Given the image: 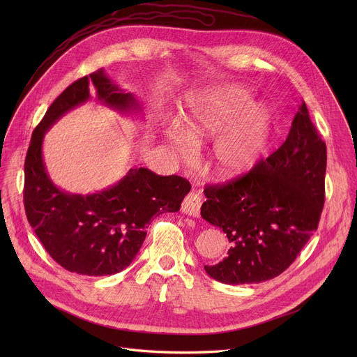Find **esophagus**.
Segmentation results:
<instances>
[{
	"label": "esophagus",
	"mask_w": 357,
	"mask_h": 357,
	"mask_svg": "<svg viewBox=\"0 0 357 357\" xmlns=\"http://www.w3.org/2000/svg\"><path fill=\"white\" fill-rule=\"evenodd\" d=\"M200 206H202V195L199 192H189L183 202H182V206H181V211L185 213V215H189V216H193V218H197L199 213H200Z\"/></svg>",
	"instance_id": "1"
}]
</instances>
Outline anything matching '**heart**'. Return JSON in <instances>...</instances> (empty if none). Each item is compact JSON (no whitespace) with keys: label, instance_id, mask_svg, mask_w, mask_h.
Returning <instances> with one entry per match:
<instances>
[{"label":"heart","instance_id":"1","mask_svg":"<svg viewBox=\"0 0 357 357\" xmlns=\"http://www.w3.org/2000/svg\"><path fill=\"white\" fill-rule=\"evenodd\" d=\"M250 93L237 84H225L193 94L183 113V130L175 127L169 142L182 160L193 155L188 139L203 141L216 138L209 165L223 179L241 176L256 167L267 148L273 114L259 101H248Z\"/></svg>","mask_w":357,"mask_h":357}]
</instances>
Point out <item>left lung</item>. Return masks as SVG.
Returning <instances> with one entry per match:
<instances>
[{
    "label": "left lung",
    "mask_w": 357,
    "mask_h": 357,
    "mask_svg": "<svg viewBox=\"0 0 357 357\" xmlns=\"http://www.w3.org/2000/svg\"><path fill=\"white\" fill-rule=\"evenodd\" d=\"M326 145L302 103L285 142L247 174L206 185L200 215L222 229L227 257L206 273L225 284H259L284 273L318 229Z\"/></svg>",
    "instance_id": "left-lung-1"
}]
</instances>
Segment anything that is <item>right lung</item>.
<instances>
[{"mask_svg":"<svg viewBox=\"0 0 357 357\" xmlns=\"http://www.w3.org/2000/svg\"><path fill=\"white\" fill-rule=\"evenodd\" d=\"M90 91L112 109H139L134 96L123 91L105 69L66 87L32 134L25 158L24 205L50 257L70 273L100 277L131 264L152 218L178 212L190 183L178 175L161 176L132 168L119 183L93 195H72L56 188L42 160L43 135L65 113L87 101Z\"/></svg>","mask_w":357,"mask_h":357,"instance_id":"obj_1","label":"right lung"}]
</instances>
